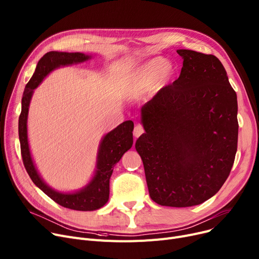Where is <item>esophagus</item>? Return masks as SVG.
Masks as SVG:
<instances>
[{"mask_svg": "<svg viewBox=\"0 0 259 259\" xmlns=\"http://www.w3.org/2000/svg\"><path fill=\"white\" fill-rule=\"evenodd\" d=\"M143 133H145V130H144V128H143L142 125L139 124V125L135 126V128H134V130H133V135H134L135 138L141 137V135H142Z\"/></svg>", "mask_w": 259, "mask_h": 259, "instance_id": "34e87169", "label": "esophagus"}]
</instances>
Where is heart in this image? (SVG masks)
Returning a JSON list of instances; mask_svg holds the SVG:
<instances>
[{"label":"heart","instance_id":"b5f03b06","mask_svg":"<svg viewBox=\"0 0 259 259\" xmlns=\"http://www.w3.org/2000/svg\"><path fill=\"white\" fill-rule=\"evenodd\" d=\"M174 72L173 66L169 64L166 59H152L138 68L128 77L126 84L127 91L133 97H138V95L153 87L154 82L156 83L154 87L159 88L173 77Z\"/></svg>","mask_w":259,"mask_h":259}]
</instances>
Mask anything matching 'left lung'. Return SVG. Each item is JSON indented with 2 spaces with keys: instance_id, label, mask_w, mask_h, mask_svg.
Masks as SVG:
<instances>
[{
  "instance_id": "1",
  "label": "left lung",
  "mask_w": 259,
  "mask_h": 259,
  "mask_svg": "<svg viewBox=\"0 0 259 259\" xmlns=\"http://www.w3.org/2000/svg\"><path fill=\"white\" fill-rule=\"evenodd\" d=\"M180 77L142 108L135 143L149 194L160 206L191 207L220 191L234 164L236 92L212 54L179 49Z\"/></svg>"
}]
</instances>
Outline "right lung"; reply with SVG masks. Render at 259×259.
<instances>
[{
	"instance_id": "1",
	"label": "right lung",
	"mask_w": 259,
	"mask_h": 259,
	"mask_svg": "<svg viewBox=\"0 0 259 259\" xmlns=\"http://www.w3.org/2000/svg\"><path fill=\"white\" fill-rule=\"evenodd\" d=\"M91 59V56L80 52H59L50 51L40 59L35 71L27 83L23 98L22 111L19 117V139L21 153L25 169L36 187L48 195L60 206L77 211H93L105 206L109 199V181L113 172V167L121 156L132 147L133 144V121L126 120L103 138L97 160V170L92 180L79 191L63 193L50 188L38 174L31 157L28 137H27V117L33 90L42 83V80L54 69L61 66L83 63Z\"/></svg>"
}]
</instances>
